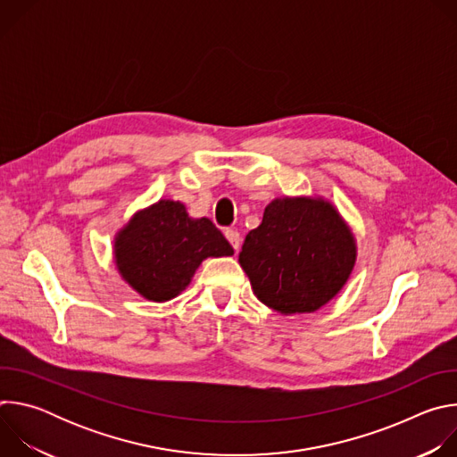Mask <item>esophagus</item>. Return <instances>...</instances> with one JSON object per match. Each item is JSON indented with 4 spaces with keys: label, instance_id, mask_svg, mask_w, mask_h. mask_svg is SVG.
Returning a JSON list of instances; mask_svg holds the SVG:
<instances>
[{
    "label": "esophagus",
    "instance_id": "34e87169",
    "mask_svg": "<svg viewBox=\"0 0 457 457\" xmlns=\"http://www.w3.org/2000/svg\"><path fill=\"white\" fill-rule=\"evenodd\" d=\"M224 235L229 240V244L233 245V249L238 251V247H240V235H238V231L237 229H226Z\"/></svg>",
    "mask_w": 457,
    "mask_h": 457
}]
</instances>
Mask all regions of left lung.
Here are the masks:
<instances>
[{"mask_svg": "<svg viewBox=\"0 0 457 457\" xmlns=\"http://www.w3.org/2000/svg\"><path fill=\"white\" fill-rule=\"evenodd\" d=\"M353 233L329 203L277 199L245 235L238 262L256 298L282 314L312 312L347 282Z\"/></svg>", "mask_w": 457, "mask_h": 457, "instance_id": "obj_1", "label": "left lung"}]
</instances>
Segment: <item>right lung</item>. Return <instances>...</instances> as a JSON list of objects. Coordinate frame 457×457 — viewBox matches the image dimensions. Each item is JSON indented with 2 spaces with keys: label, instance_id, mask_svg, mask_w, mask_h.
I'll list each match as a JSON object with an SVG mask.
<instances>
[{
  "label": "right lung",
  "instance_id": "1",
  "mask_svg": "<svg viewBox=\"0 0 457 457\" xmlns=\"http://www.w3.org/2000/svg\"><path fill=\"white\" fill-rule=\"evenodd\" d=\"M229 254L233 247L210 219H189L173 201L137 213L115 238L122 278L154 302L177 296L204 258Z\"/></svg>",
  "mask_w": 457,
  "mask_h": 457
}]
</instances>
